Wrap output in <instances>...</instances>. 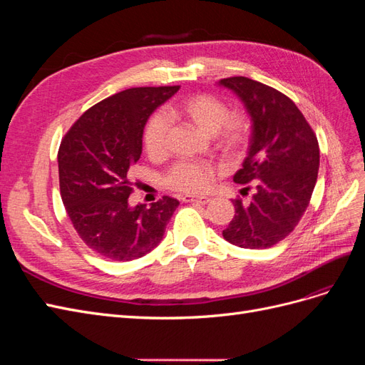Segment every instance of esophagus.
Segmentation results:
<instances>
[{"label":"esophagus","mask_w":365,"mask_h":365,"mask_svg":"<svg viewBox=\"0 0 365 365\" xmlns=\"http://www.w3.org/2000/svg\"><path fill=\"white\" fill-rule=\"evenodd\" d=\"M181 200L184 202H195V204L204 205V204H207L210 201V197L208 196H190V195H185V196L181 197Z\"/></svg>","instance_id":"34e87169"}]
</instances>
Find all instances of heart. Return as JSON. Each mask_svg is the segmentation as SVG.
Listing matches in <instances>:
<instances>
[{
	"label": "heart",
	"mask_w": 365,
	"mask_h": 365,
	"mask_svg": "<svg viewBox=\"0 0 365 365\" xmlns=\"http://www.w3.org/2000/svg\"><path fill=\"white\" fill-rule=\"evenodd\" d=\"M187 118L204 134L216 135L220 146L237 152L250 137V118L245 113H228L227 105L212 94H195L184 98L168 113L153 114L145 128V146L152 157H160L168 149L169 118ZM216 165L207 161L176 163L165 176L172 189L187 193H202L216 178Z\"/></svg>",
	"instance_id": "b5f03b06"
}]
</instances>
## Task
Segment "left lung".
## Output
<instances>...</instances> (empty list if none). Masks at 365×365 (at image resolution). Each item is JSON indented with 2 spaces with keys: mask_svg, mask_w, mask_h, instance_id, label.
I'll use <instances>...</instances> for the list:
<instances>
[{
  "mask_svg": "<svg viewBox=\"0 0 365 365\" xmlns=\"http://www.w3.org/2000/svg\"><path fill=\"white\" fill-rule=\"evenodd\" d=\"M251 118L247 157L233 180L256 187L248 204L235 200V217L222 231L230 244L263 250L279 244L300 222L311 201L319 168L312 128L288 96L248 77H227Z\"/></svg>",
  "mask_w": 365,
  "mask_h": 365,
  "instance_id": "obj_1",
  "label": "left lung"
}]
</instances>
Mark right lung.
<instances>
[{"mask_svg": "<svg viewBox=\"0 0 365 365\" xmlns=\"http://www.w3.org/2000/svg\"><path fill=\"white\" fill-rule=\"evenodd\" d=\"M180 86H141L91 106L65 134L59 153L62 202L88 248L109 260L129 262L158 247L180 205L163 196L150 207L129 204V172L143 149L150 114Z\"/></svg>", "mask_w": 365, "mask_h": 365, "instance_id": "obj_1", "label": "right lung"}]
</instances>
